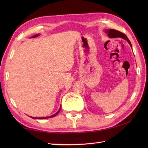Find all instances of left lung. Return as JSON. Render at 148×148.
<instances>
[{
    "label": "left lung",
    "instance_id": "left-lung-1",
    "mask_svg": "<svg viewBox=\"0 0 148 148\" xmlns=\"http://www.w3.org/2000/svg\"><path fill=\"white\" fill-rule=\"evenodd\" d=\"M105 32L106 34H108V36H109V37H110V38H118V37H120V38L126 40L129 43V45L131 46V48H132V44L129 40V39H128L127 36L125 35V34H124L123 33L119 32V31H118V30H114V29L106 30Z\"/></svg>",
    "mask_w": 148,
    "mask_h": 148
}]
</instances>
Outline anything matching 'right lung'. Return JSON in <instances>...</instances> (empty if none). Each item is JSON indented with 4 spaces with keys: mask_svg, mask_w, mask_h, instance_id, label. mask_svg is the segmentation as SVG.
<instances>
[{
    "mask_svg": "<svg viewBox=\"0 0 148 148\" xmlns=\"http://www.w3.org/2000/svg\"><path fill=\"white\" fill-rule=\"evenodd\" d=\"M39 36V34H36V35H35V36H32V37H37V36ZM61 106H60V109H59V110L58 111L56 112L55 114H54L53 115H52V116H47V117H41V118H36V117H30V118H33V119H47V118H52V117H54V116H56L58 114V112H60V109H61Z\"/></svg>",
    "mask_w": 148,
    "mask_h": 148,
    "instance_id": "obj_1",
    "label": "right lung"
}]
</instances>
